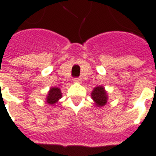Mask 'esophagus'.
<instances>
[{
    "instance_id": "obj_1",
    "label": "esophagus",
    "mask_w": 156,
    "mask_h": 156,
    "mask_svg": "<svg viewBox=\"0 0 156 156\" xmlns=\"http://www.w3.org/2000/svg\"><path fill=\"white\" fill-rule=\"evenodd\" d=\"M73 82L74 83H81V79L79 78H73Z\"/></svg>"
}]
</instances>
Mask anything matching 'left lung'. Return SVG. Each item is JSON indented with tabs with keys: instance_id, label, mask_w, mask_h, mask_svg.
<instances>
[{
	"instance_id": "8db88e82",
	"label": "left lung",
	"mask_w": 156,
	"mask_h": 156,
	"mask_svg": "<svg viewBox=\"0 0 156 156\" xmlns=\"http://www.w3.org/2000/svg\"><path fill=\"white\" fill-rule=\"evenodd\" d=\"M92 98L94 100L96 106H104L106 105L107 103V94L105 92V88H103L102 86L99 87H96L94 88V90L92 92Z\"/></svg>"
}]
</instances>
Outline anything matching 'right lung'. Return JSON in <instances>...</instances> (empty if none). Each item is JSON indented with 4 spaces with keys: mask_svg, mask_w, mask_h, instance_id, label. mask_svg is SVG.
I'll return each instance as SVG.
<instances>
[{
    "mask_svg": "<svg viewBox=\"0 0 156 156\" xmlns=\"http://www.w3.org/2000/svg\"><path fill=\"white\" fill-rule=\"evenodd\" d=\"M61 98V90L58 88H51L50 89L49 93H48V98H47V102H48V104L53 105L55 103H57L58 101V99Z\"/></svg>",
    "mask_w": 156,
    "mask_h": 156,
    "instance_id": "1",
    "label": "right lung"
}]
</instances>
